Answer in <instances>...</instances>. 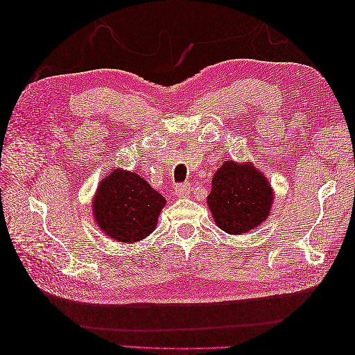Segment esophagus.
I'll return each mask as SVG.
<instances>
[{
    "label": "esophagus",
    "mask_w": 355,
    "mask_h": 355,
    "mask_svg": "<svg viewBox=\"0 0 355 355\" xmlns=\"http://www.w3.org/2000/svg\"><path fill=\"white\" fill-rule=\"evenodd\" d=\"M173 194L176 197H189L191 194V185L189 184H179L173 188Z\"/></svg>",
    "instance_id": "34e87169"
}]
</instances>
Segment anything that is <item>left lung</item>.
<instances>
[{"instance_id":"1","label":"left lung","mask_w":355,"mask_h":355,"mask_svg":"<svg viewBox=\"0 0 355 355\" xmlns=\"http://www.w3.org/2000/svg\"><path fill=\"white\" fill-rule=\"evenodd\" d=\"M272 200L271 185L253 164L225 161L211 179L207 204L218 227L235 235L259 227Z\"/></svg>"}]
</instances>
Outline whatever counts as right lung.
I'll return each mask as SVG.
<instances>
[{
	"mask_svg": "<svg viewBox=\"0 0 355 355\" xmlns=\"http://www.w3.org/2000/svg\"><path fill=\"white\" fill-rule=\"evenodd\" d=\"M166 198L132 171L114 168L101 182L93 214L101 230L115 241H141L151 234Z\"/></svg>",
	"mask_w": 355,
	"mask_h": 355,
	"instance_id": "right-lung-1",
	"label": "right lung"
}]
</instances>
